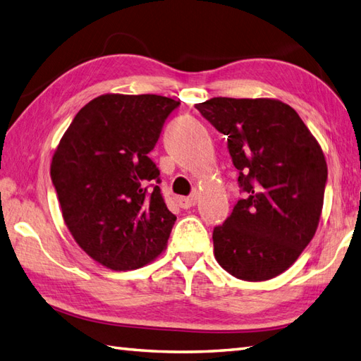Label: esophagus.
<instances>
[{
  "mask_svg": "<svg viewBox=\"0 0 361 361\" xmlns=\"http://www.w3.org/2000/svg\"><path fill=\"white\" fill-rule=\"evenodd\" d=\"M196 202H197V196H196V195L178 197V205H179L180 208H190V207H193Z\"/></svg>",
  "mask_w": 361,
  "mask_h": 361,
  "instance_id": "34e87169",
  "label": "esophagus"
}]
</instances>
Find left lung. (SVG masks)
<instances>
[{
    "mask_svg": "<svg viewBox=\"0 0 361 361\" xmlns=\"http://www.w3.org/2000/svg\"><path fill=\"white\" fill-rule=\"evenodd\" d=\"M196 109L227 135L244 199L213 230L219 266L244 281L289 269L314 238L327 165L296 111L270 99L213 97Z\"/></svg>",
    "mask_w": 361,
    "mask_h": 361,
    "instance_id": "left-lung-1",
    "label": "left lung"
}]
</instances>
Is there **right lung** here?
I'll use <instances>...</instances> for the list:
<instances>
[{
	"mask_svg": "<svg viewBox=\"0 0 361 361\" xmlns=\"http://www.w3.org/2000/svg\"><path fill=\"white\" fill-rule=\"evenodd\" d=\"M180 102L156 94H105L75 114L52 157L51 179L77 244L113 270L153 261L176 216L148 153Z\"/></svg>",
	"mask_w": 361,
	"mask_h": 361,
	"instance_id": "obj_1",
	"label": "right lung"
}]
</instances>
